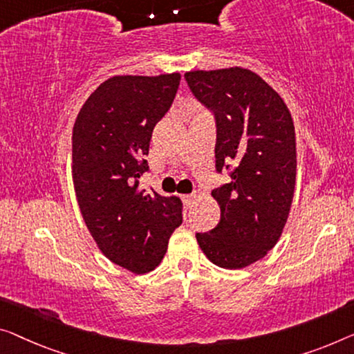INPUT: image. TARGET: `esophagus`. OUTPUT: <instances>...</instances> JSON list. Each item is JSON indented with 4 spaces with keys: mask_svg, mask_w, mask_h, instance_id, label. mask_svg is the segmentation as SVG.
Returning a JSON list of instances; mask_svg holds the SVG:
<instances>
[{
    "mask_svg": "<svg viewBox=\"0 0 354 354\" xmlns=\"http://www.w3.org/2000/svg\"><path fill=\"white\" fill-rule=\"evenodd\" d=\"M197 198V195L195 194H187V195H183V200H184V203L187 205V207H192V203H194V200Z\"/></svg>",
    "mask_w": 354,
    "mask_h": 354,
    "instance_id": "esophagus-1",
    "label": "esophagus"
}]
</instances>
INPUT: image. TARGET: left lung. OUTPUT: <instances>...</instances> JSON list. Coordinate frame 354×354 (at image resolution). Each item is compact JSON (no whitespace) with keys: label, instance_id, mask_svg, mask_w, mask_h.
<instances>
[{"label":"left lung","instance_id":"1","mask_svg":"<svg viewBox=\"0 0 354 354\" xmlns=\"http://www.w3.org/2000/svg\"><path fill=\"white\" fill-rule=\"evenodd\" d=\"M189 88L214 115L216 171L230 181L213 189L221 221L195 234L205 256L223 268L262 259L281 235L295 186V133L283 98L245 68L191 71Z\"/></svg>","mask_w":354,"mask_h":354}]
</instances>
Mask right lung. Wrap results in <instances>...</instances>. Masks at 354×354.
<instances>
[{
	"label": "right lung",
	"instance_id": "add662e5",
	"mask_svg": "<svg viewBox=\"0 0 354 354\" xmlns=\"http://www.w3.org/2000/svg\"><path fill=\"white\" fill-rule=\"evenodd\" d=\"M181 75L114 76L84 103L73 127V183L82 218L111 262L133 273L159 266L183 202L140 187L156 124Z\"/></svg>",
	"mask_w": 354,
	"mask_h": 354
}]
</instances>
